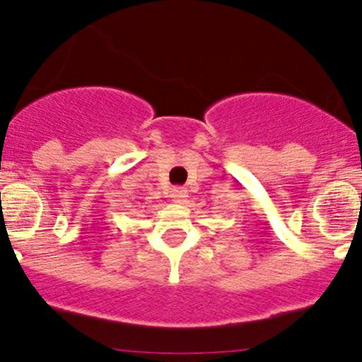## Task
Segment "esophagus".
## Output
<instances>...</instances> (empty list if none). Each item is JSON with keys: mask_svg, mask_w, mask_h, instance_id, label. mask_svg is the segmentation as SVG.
<instances>
[{"mask_svg": "<svg viewBox=\"0 0 362 362\" xmlns=\"http://www.w3.org/2000/svg\"><path fill=\"white\" fill-rule=\"evenodd\" d=\"M170 197H172L175 202H184V200L189 197V192H187L185 187H173L172 190H170Z\"/></svg>", "mask_w": 362, "mask_h": 362, "instance_id": "obj_1", "label": "esophagus"}]
</instances>
